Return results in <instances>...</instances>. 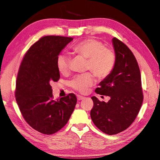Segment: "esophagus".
I'll list each match as a JSON object with an SVG mask.
<instances>
[{
    "instance_id": "obj_1",
    "label": "esophagus",
    "mask_w": 160,
    "mask_h": 160,
    "mask_svg": "<svg viewBox=\"0 0 160 160\" xmlns=\"http://www.w3.org/2000/svg\"><path fill=\"white\" fill-rule=\"evenodd\" d=\"M84 98H85V97H83V96H81V95H77V99H78V100H82V99H83Z\"/></svg>"
}]
</instances>
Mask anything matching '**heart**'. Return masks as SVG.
<instances>
[{
  "mask_svg": "<svg viewBox=\"0 0 160 160\" xmlns=\"http://www.w3.org/2000/svg\"><path fill=\"white\" fill-rule=\"evenodd\" d=\"M73 52L88 59L87 69L90 70L98 78H104L111 73L116 62L115 53L110 48L105 47L102 41L88 39L76 45ZM71 58L67 54H61L57 58V67L61 73L67 74L70 70ZM95 79L90 73L77 75L70 82L72 89L86 93L95 84Z\"/></svg>",
  "mask_w": 160,
  "mask_h": 160,
  "instance_id": "b5f03b06",
  "label": "heart"
}]
</instances>
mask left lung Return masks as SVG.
Listing matches in <instances>:
<instances>
[{
	"label": "left lung",
	"mask_w": 160,
	"mask_h": 160,
	"mask_svg": "<svg viewBox=\"0 0 160 160\" xmlns=\"http://www.w3.org/2000/svg\"><path fill=\"white\" fill-rule=\"evenodd\" d=\"M116 62L111 73L95 89L98 94L110 97L108 102L92 97L90 115L102 132L113 135L128 128L140 110L143 93L139 67L130 49L116 38L112 39Z\"/></svg>",
	"instance_id": "left-lung-1"
}]
</instances>
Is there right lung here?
I'll use <instances>...</instances> for the list:
<instances>
[{
  "mask_svg": "<svg viewBox=\"0 0 160 160\" xmlns=\"http://www.w3.org/2000/svg\"><path fill=\"white\" fill-rule=\"evenodd\" d=\"M72 38L47 36L25 54L17 77L15 96L24 120L34 130L51 135L68 122L77 102L74 93L53 99L51 83L60 79L57 58Z\"/></svg>",
  "mask_w": 160,
  "mask_h": 160,
  "instance_id": "right-lung-1",
  "label": "right lung"
}]
</instances>
